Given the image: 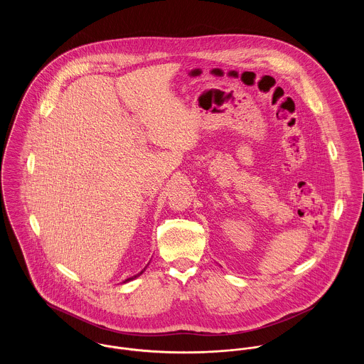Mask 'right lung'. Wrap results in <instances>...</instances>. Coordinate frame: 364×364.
<instances>
[{"instance_id":"right-lung-1","label":"right lung","mask_w":364,"mask_h":364,"mask_svg":"<svg viewBox=\"0 0 364 364\" xmlns=\"http://www.w3.org/2000/svg\"><path fill=\"white\" fill-rule=\"evenodd\" d=\"M146 267H147V266H146ZM146 267H144V269H143V270H141V272H140V273H137V274H134V276H133V277H129V279H126V280H124V283H126V282H130V280H133V279H136V277H139V276H140V274H141V273H143V272H144V270H146Z\"/></svg>"}]
</instances>
